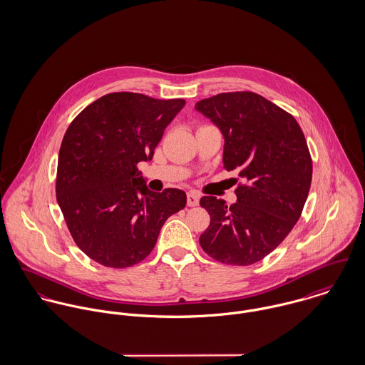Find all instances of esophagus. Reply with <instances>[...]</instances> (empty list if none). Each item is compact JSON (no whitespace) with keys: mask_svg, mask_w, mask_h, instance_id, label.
Listing matches in <instances>:
<instances>
[{"mask_svg":"<svg viewBox=\"0 0 365 365\" xmlns=\"http://www.w3.org/2000/svg\"><path fill=\"white\" fill-rule=\"evenodd\" d=\"M200 204V195L194 191H190L187 194V205L188 207H197Z\"/></svg>","mask_w":365,"mask_h":365,"instance_id":"34e87169","label":"esophagus"}]
</instances>
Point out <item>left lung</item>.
Here are the masks:
<instances>
[{"label": "left lung", "mask_w": 365, "mask_h": 365, "mask_svg": "<svg viewBox=\"0 0 365 365\" xmlns=\"http://www.w3.org/2000/svg\"><path fill=\"white\" fill-rule=\"evenodd\" d=\"M195 109L225 138V170L245 180L230 207L216 197L201 198L210 223L200 245L219 262L255 264L281 245L307 202L312 158L304 132L291 113L250 91L222 93Z\"/></svg>", "instance_id": "left-lung-1"}]
</instances>
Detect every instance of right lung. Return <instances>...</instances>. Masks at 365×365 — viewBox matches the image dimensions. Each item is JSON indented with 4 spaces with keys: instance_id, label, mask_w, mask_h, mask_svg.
I'll return each mask as SVG.
<instances>
[{
    "instance_id": "1",
    "label": "right lung",
    "mask_w": 365,
    "mask_h": 365,
    "mask_svg": "<svg viewBox=\"0 0 365 365\" xmlns=\"http://www.w3.org/2000/svg\"><path fill=\"white\" fill-rule=\"evenodd\" d=\"M185 101L110 93L67 128L57 161L56 198L76 245L91 260L126 268L145 260L164 222L185 208L177 188L148 190L138 163L153 158L164 129Z\"/></svg>"
}]
</instances>
